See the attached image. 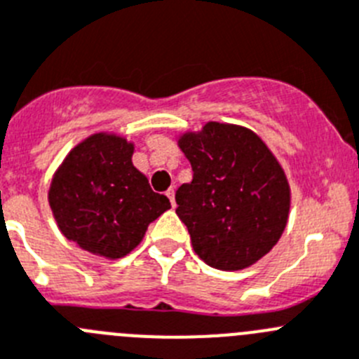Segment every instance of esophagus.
<instances>
[{"instance_id": "1", "label": "esophagus", "mask_w": 359, "mask_h": 359, "mask_svg": "<svg viewBox=\"0 0 359 359\" xmlns=\"http://www.w3.org/2000/svg\"><path fill=\"white\" fill-rule=\"evenodd\" d=\"M166 196L170 198V202H172L173 208H175V189H173V187H170V189H168Z\"/></svg>"}]
</instances>
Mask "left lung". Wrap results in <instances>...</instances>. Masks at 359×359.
<instances>
[{
  "instance_id": "obj_1",
  "label": "left lung",
  "mask_w": 359,
  "mask_h": 359,
  "mask_svg": "<svg viewBox=\"0 0 359 359\" xmlns=\"http://www.w3.org/2000/svg\"><path fill=\"white\" fill-rule=\"evenodd\" d=\"M193 180L177 189V215L196 256L218 270H243L266 256L288 224L290 184L256 132L209 121L179 135Z\"/></svg>"
}]
</instances>
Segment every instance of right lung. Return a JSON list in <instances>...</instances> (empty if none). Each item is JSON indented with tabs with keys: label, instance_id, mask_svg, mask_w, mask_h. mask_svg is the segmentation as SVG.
<instances>
[{
	"label": "right lung",
	"instance_id": "obj_1",
	"mask_svg": "<svg viewBox=\"0 0 359 359\" xmlns=\"http://www.w3.org/2000/svg\"><path fill=\"white\" fill-rule=\"evenodd\" d=\"M134 143L96 132L66 156L48 191L67 240L105 259H119L143 241L148 225L172 208L132 164Z\"/></svg>",
	"mask_w": 359,
	"mask_h": 359
}]
</instances>
